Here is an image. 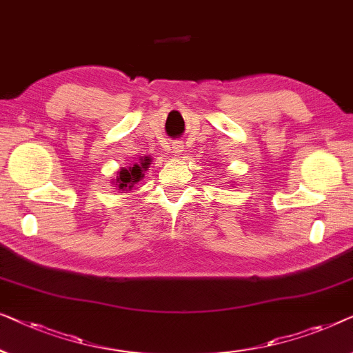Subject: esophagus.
Segmentation results:
<instances>
[{
	"label": "esophagus",
	"mask_w": 353,
	"mask_h": 353,
	"mask_svg": "<svg viewBox=\"0 0 353 353\" xmlns=\"http://www.w3.org/2000/svg\"><path fill=\"white\" fill-rule=\"evenodd\" d=\"M182 152H183V145L181 142H176L174 145H172V153H176V155H181Z\"/></svg>",
	"instance_id": "1"
}]
</instances>
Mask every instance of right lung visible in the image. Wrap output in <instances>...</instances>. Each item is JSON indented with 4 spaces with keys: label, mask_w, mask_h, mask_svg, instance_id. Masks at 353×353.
Wrapping results in <instances>:
<instances>
[{
    "label": "right lung",
    "mask_w": 353,
    "mask_h": 353,
    "mask_svg": "<svg viewBox=\"0 0 353 353\" xmlns=\"http://www.w3.org/2000/svg\"><path fill=\"white\" fill-rule=\"evenodd\" d=\"M150 158L145 157L142 158L141 163H136V165L129 166V168H121V171L118 172L117 176V183L115 185L118 187V190L121 192H128L136 185L137 182L142 181L143 172L147 171V168L150 166Z\"/></svg>",
    "instance_id": "1"
}]
</instances>
